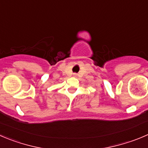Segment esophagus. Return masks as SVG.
<instances>
[{
  "label": "esophagus",
  "mask_w": 148,
  "mask_h": 148,
  "mask_svg": "<svg viewBox=\"0 0 148 148\" xmlns=\"http://www.w3.org/2000/svg\"><path fill=\"white\" fill-rule=\"evenodd\" d=\"M77 73H73V76H75V77H76L77 76Z\"/></svg>",
  "instance_id": "obj_1"
}]
</instances>
